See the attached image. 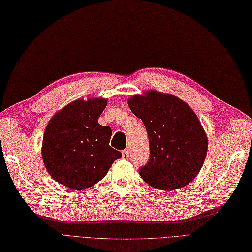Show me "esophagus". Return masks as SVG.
<instances>
[{
	"label": "esophagus",
	"mask_w": 252,
	"mask_h": 252,
	"mask_svg": "<svg viewBox=\"0 0 252 252\" xmlns=\"http://www.w3.org/2000/svg\"><path fill=\"white\" fill-rule=\"evenodd\" d=\"M122 157H123V159H128V157H129V150L125 149V150L122 152Z\"/></svg>",
	"instance_id": "1"
}]
</instances>
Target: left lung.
<instances>
[{"label": "left lung", "mask_w": 252, "mask_h": 252, "mask_svg": "<svg viewBox=\"0 0 252 252\" xmlns=\"http://www.w3.org/2000/svg\"><path fill=\"white\" fill-rule=\"evenodd\" d=\"M128 106L149 138V160L139 168L142 179L165 191L192 182L207 152V138L194 111L179 98L157 91L133 96Z\"/></svg>", "instance_id": "left-lung-1"}]
</instances>
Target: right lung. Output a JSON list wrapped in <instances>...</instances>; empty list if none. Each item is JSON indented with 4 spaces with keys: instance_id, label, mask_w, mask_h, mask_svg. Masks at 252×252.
<instances>
[{
    "instance_id": "obj_1",
    "label": "right lung",
    "mask_w": 252,
    "mask_h": 252,
    "mask_svg": "<svg viewBox=\"0 0 252 252\" xmlns=\"http://www.w3.org/2000/svg\"><path fill=\"white\" fill-rule=\"evenodd\" d=\"M106 99L76 100L57 112L48 124L42 155L52 178L73 190L89 188L101 181L122 153L109 146V126L98 118Z\"/></svg>"
}]
</instances>
